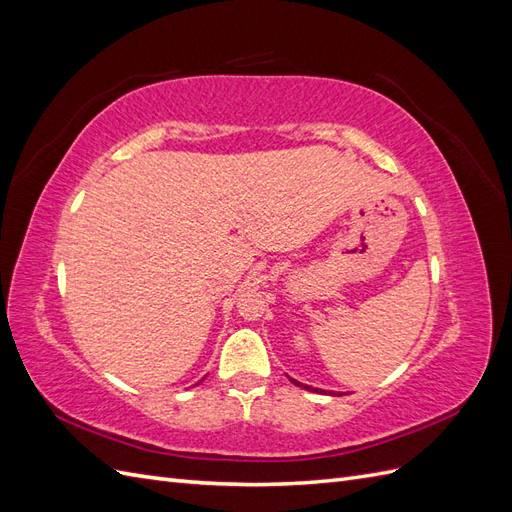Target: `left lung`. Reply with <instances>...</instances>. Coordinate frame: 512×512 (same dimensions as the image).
I'll return each mask as SVG.
<instances>
[{
  "mask_svg": "<svg viewBox=\"0 0 512 512\" xmlns=\"http://www.w3.org/2000/svg\"><path fill=\"white\" fill-rule=\"evenodd\" d=\"M292 382H294V384H297V386H303V384H301V382H297V380H292ZM305 389H309V386H305Z\"/></svg>",
  "mask_w": 512,
  "mask_h": 512,
  "instance_id": "obj_1",
  "label": "left lung"
}]
</instances>
